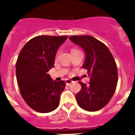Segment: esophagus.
<instances>
[{"label": "esophagus", "mask_w": 135, "mask_h": 135, "mask_svg": "<svg viewBox=\"0 0 135 135\" xmlns=\"http://www.w3.org/2000/svg\"><path fill=\"white\" fill-rule=\"evenodd\" d=\"M65 82H66V84L67 85V86H69L70 84H71L72 83H73V81H71V80H66Z\"/></svg>", "instance_id": "1"}]
</instances>
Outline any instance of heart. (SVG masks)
I'll use <instances>...</instances> for the list:
<instances>
[{
    "instance_id": "obj_1",
    "label": "heart",
    "mask_w": 135,
    "mask_h": 135,
    "mask_svg": "<svg viewBox=\"0 0 135 135\" xmlns=\"http://www.w3.org/2000/svg\"><path fill=\"white\" fill-rule=\"evenodd\" d=\"M74 50H75V49H73V50H72V51H74Z\"/></svg>"
}]
</instances>
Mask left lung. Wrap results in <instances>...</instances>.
<instances>
[{
    "label": "left lung",
    "instance_id": "obj_1",
    "mask_svg": "<svg viewBox=\"0 0 135 135\" xmlns=\"http://www.w3.org/2000/svg\"><path fill=\"white\" fill-rule=\"evenodd\" d=\"M70 40L81 46L86 54L82 68L87 69L89 84L79 81L81 89L75 95L77 103L87 111L104 108L112 98L118 80L117 68L113 55L104 43L91 36H72Z\"/></svg>",
    "mask_w": 135,
    "mask_h": 135
}]
</instances>
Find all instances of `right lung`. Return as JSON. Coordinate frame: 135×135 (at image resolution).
<instances>
[{
  "instance_id": "obj_1",
  "label": "right lung",
  "mask_w": 135,
  "mask_h": 135,
  "mask_svg": "<svg viewBox=\"0 0 135 135\" xmlns=\"http://www.w3.org/2000/svg\"><path fill=\"white\" fill-rule=\"evenodd\" d=\"M67 38L36 36L26 43L19 54L16 65L17 82L24 100L36 111L49 113L60 104L66 84L54 81L48 71L54 66L57 49Z\"/></svg>"
}]
</instances>
